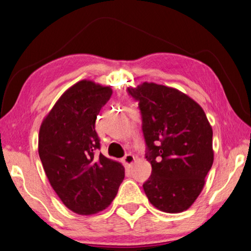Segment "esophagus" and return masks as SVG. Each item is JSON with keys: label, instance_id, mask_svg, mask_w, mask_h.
<instances>
[{"label": "esophagus", "instance_id": "34e87169", "mask_svg": "<svg viewBox=\"0 0 251 251\" xmlns=\"http://www.w3.org/2000/svg\"><path fill=\"white\" fill-rule=\"evenodd\" d=\"M134 160H135V157L131 154H126L124 156V158H123V161H124L126 166H130V165L134 163Z\"/></svg>", "mask_w": 251, "mask_h": 251}]
</instances>
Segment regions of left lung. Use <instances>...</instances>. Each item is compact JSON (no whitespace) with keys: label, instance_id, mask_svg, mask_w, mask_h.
Here are the masks:
<instances>
[{"label":"left lung","instance_id":"left-lung-1","mask_svg":"<svg viewBox=\"0 0 251 251\" xmlns=\"http://www.w3.org/2000/svg\"><path fill=\"white\" fill-rule=\"evenodd\" d=\"M127 93L138 101L146 158L151 175L143 188L148 201L165 212L193 205L214 163L212 129L203 109L176 88L143 83Z\"/></svg>","mask_w":251,"mask_h":251}]
</instances>
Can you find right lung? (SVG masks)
<instances>
[{"label":"right lung","instance_id":"obj_1","mask_svg":"<svg viewBox=\"0 0 251 251\" xmlns=\"http://www.w3.org/2000/svg\"><path fill=\"white\" fill-rule=\"evenodd\" d=\"M112 94L110 87L80 80L59 97L40 128L39 155L50 184L79 215L108 207L125 177L121 163L96 155L95 121Z\"/></svg>","mask_w":251,"mask_h":251}]
</instances>
